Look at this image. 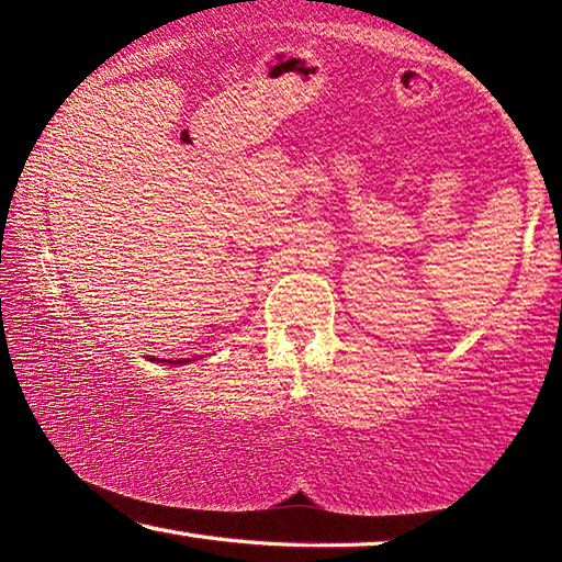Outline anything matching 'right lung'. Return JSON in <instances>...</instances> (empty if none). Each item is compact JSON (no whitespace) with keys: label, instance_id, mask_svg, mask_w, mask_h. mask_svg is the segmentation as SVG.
Masks as SVG:
<instances>
[{"label":"right lung","instance_id":"add662e5","mask_svg":"<svg viewBox=\"0 0 562 562\" xmlns=\"http://www.w3.org/2000/svg\"><path fill=\"white\" fill-rule=\"evenodd\" d=\"M164 361H166V359H164ZM168 361H170V359H168ZM170 364H173V361H170ZM178 364H180V361H178Z\"/></svg>","mask_w":562,"mask_h":562}]
</instances>
